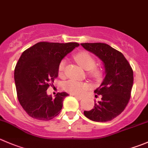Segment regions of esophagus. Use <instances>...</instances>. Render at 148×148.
I'll list each match as a JSON object with an SVG mask.
<instances>
[{"mask_svg":"<svg viewBox=\"0 0 148 148\" xmlns=\"http://www.w3.org/2000/svg\"><path fill=\"white\" fill-rule=\"evenodd\" d=\"M75 97H77V98L79 99V100H82V99L83 98V97H82V96H81V95H75Z\"/></svg>","mask_w":148,"mask_h":148,"instance_id":"34e87169","label":"esophagus"}]
</instances>
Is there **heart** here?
I'll return each mask as SVG.
<instances>
[{"label":"heart","mask_w":148,"mask_h":148,"mask_svg":"<svg viewBox=\"0 0 148 148\" xmlns=\"http://www.w3.org/2000/svg\"><path fill=\"white\" fill-rule=\"evenodd\" d=\"M77 62L84 69L87 70V75L95 80H99L103 77V71L100 68L95 66V58L87 51H82L74 56ZM66 69V61L62 60L58 65V74L60 76L64 74ZM89 88L87 83L78 82L77 80L70 79L64 84V89L71 94L79 95L84 92Z\"/></svg>","instance_id":"1"}]
</instances>
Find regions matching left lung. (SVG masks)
Masks as SVG:
<instances>
[{
  "label": "left lung",
  "instance_id": "1",
  "mask_svg": "<svg viewBox=\"0 0 148 148\" xmlns=\"http://www.w3.org/2000/svg\"><path fill=\"white\" fill-rule=\"evenodd\" d=\"M81 45L100 58L106 69L104 80L94 91L101 96V100L95 103L92 110H84V114L89 119L97 122L111 121L124 111L130 101L134 81L133 70L124 56L108 44Z\"/></svg>",
  "mask_w": 148,
  "mask_h": 148
}]
</instances>
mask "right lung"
Segmentation results:
<instances>
[{
  "instance_id": "1",
  "label": "right lung",
  "mask_w": 148,
  "mask_h": 148,
  "mask_svg": "<svg viewBox=\"0 0 148 148\" xmlns=\"http://www.w3.org/2000/svg\"><path fill=\"white\" fill-rule=\"evenodd\" d=\"M79 45L77 42H40L22 53L16 65L14 79L18 102L32 118L49 121L61 112L69 95L58 92L53 98L46 90L58 77L61 60Z\"/></svg>"
}]
</instances>
